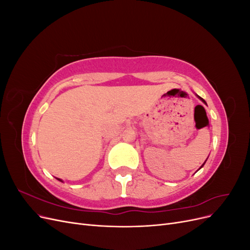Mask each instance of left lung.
I'll return each mask as SVG.
<instances>
[{
  "instance_id": "left-lung-1",
  "label": "left lung",
  "mask_w": 250,
  "mask_h": 250,
  "mask_svg": "<svg viewBox=\"0 0 250 250\" xmlns=\"http://www.w3.org/2000/svg\"><path fill=\"white\" fill-rule=\"evenodd\" d=\"M196 96H197V98H198V99H200V100H201V101H202V102H203V103H204V104H207V102H206V101H204V100H203V99H202V98H201V97H199V96H198V95H196ZM207 160H208V158H207ZM206 162H207V161H206ZM206 162H204V163H203V164H202V166H201V167H200V168H199V169H198V170H200V169H201V168H202V167H203V166H204V164H206ZM198 170H197V171H198Z\"/></svg>"
}]
</instances>
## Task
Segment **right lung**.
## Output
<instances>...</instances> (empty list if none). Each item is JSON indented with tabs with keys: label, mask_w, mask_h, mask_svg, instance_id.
Wrapping results in <instances>:
<instances>
[{
	"label": "right lung",
	"mask_w": 250,
	"mask_h": 250,
	"mask_svg": "<svg viewBox=\"0 0 250 250\" xmlns=\"http://www.w3.org/2000/svg\"><path fill=\"white\" fill-rule=\"evenodd\" d=\"M57 179H58V180H59V181H62V183H63V181H62V179H60V178H57Z\"/></svg>",
	"instance_id": "right-lung-1"
}]
</instances>
